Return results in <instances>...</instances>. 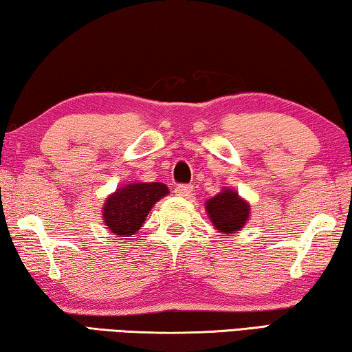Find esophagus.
Masks as SVG:
<instances>
[{
	"label": "esophagus",
	"mask_w": 352,
	"mask_h": 352,
	"mask_svg": "<svg viewBox=\"0 0 352 352\" xmlns=\"http://www.w3.org/2000/svg\"><path fill=\"white\" fill-rule=\"evenodd\" d=\"M175 193L177 195V197L190 198L193 195V187L192 186H186V184H181V186H177L175 188Z\"/></svg>",
	"instance_id": "esophagus-1"
}]
</instances>
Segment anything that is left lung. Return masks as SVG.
<instances>
[{"label": "left lung", "instance_id": "obj_1", "mask_svg": "<svg viewBox=\"0 0 352 352\" xmlns=\"http://www.w3.org/2000/svg\"><path fill=\"white\" fill-rule=\"evenodd\" d=\"M206 212L218 232L234 234L245 226L250 218V203L239 197L232 188H224L207 199Z\"/></svg>", "mask_w": 352, "mask_h": 352}]
</instances>
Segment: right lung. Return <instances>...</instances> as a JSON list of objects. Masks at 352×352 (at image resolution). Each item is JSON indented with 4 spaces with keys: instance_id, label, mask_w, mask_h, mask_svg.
Wrapping results in <instances>:
<instances>
[{
    "instance_id": "1",
    "label": "right lung",
    "mask_w": 352,
    "mask_h": 352,
    "mask_svg": "<svg viewBox=\"0 0 352 352\" xmlns=\"http://www.w3.org/2000/svg\"><path fill=\"white\" fill-rule=\"evenodd\" d=\"M170 193L162 182H132L109 195L102 207V220L118 237H131L142 228L149 210Z\"/></svg>"
}]
</instances>
